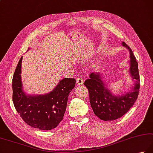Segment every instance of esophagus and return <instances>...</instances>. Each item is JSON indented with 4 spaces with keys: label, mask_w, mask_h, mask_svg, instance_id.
<instances>
[{
    "label": "esophagus",
    "mask_w": 153,
    "mask_h": 153,
    "mask_svg": "<svg viewBox=\"0 0 153 153\" xmlns=\"http://www.w3.org/2000/svg\"><path fill=\"white\" fill-rule=\"evenodd\" d=\"M76 83L78 85L83 84V80L82 78H77L76 79Z\"/></svg>",
    "instance_id": "obj_1"
}]
</instances>
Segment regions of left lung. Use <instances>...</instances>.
Returning a JSON list of instances; mask_svg holds the SVG:
<instances>
[{"label": "left lung", "mask_w": 153, "mask_h": 153, "mask_svg": "<svg viewBox=\"0 0 153 153\" xmlns=\"http://www.w3.org/2000/svg\"><path fill=\"white\" fill-rule=\"evenodd\" d=\"M122 46L129 52V69L128 73L133 81L128 91L121 95H115L107 88L101 72H93L89 79L85 80L84 85L88 89L91 107L95 115L103 121H113L121 117L131 109L139 95L140 79L138 64L132 50L125 44Z\"/></svg>", "instance_id": "1"}]
</instances>
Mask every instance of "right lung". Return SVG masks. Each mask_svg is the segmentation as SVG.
<instances>
[{
	"mask_svg": "<svg viewBox=\"0 0 153 153\" xmlns=\"http://www.w3.org/2000/svg\"><path fill=\"white\" fill-rule=\"evenodd\" d=\"M22 61L21 57L13 78V100L15 108L30 126L40 130L53 129L62 121L69 94L75 88L76 79H60L54 89L47 94L28 95L24 91L21 78Z\"/></svg>",
	"mask_w": 153,
	"mask_h": 153,
	"instance_id": "add662e5",
	"label": "right lung"
}]
</instances>
